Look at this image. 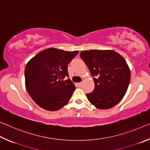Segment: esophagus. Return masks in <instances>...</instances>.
<instances>
[{
	"label": "esophagus",
	"mask_w": 150,
	"mask_h": 150,
	"mask_svg": "<svg viewBox=\"0 0 150 150\" xmlns=\"http://www.w3.org/2000/svg\"><path fill=\"white\" fill-rule=\"evenodd\" d=\"M82 85H83V83H77V85L79 86V87H81V86H82Z\"/></svg>",
	"instance_id": "34e87169"
}]
</instances>
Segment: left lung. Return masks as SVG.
I'll return each mask as SVG.
<instances>
[{
  "label": "left lung",
  "instance_id": "1",
  "mask_svg": "<svg viewBox=\"0 0 150 150\" xmlns=\"http://www.w3.org/2000/svg\"><path fill=\"white\" fill-rule=\"evenodd\" d=\"M80 56L94 77L95 88L87 94L88 101L100 110L117 105L130 81V70L124 58L114 50L81 51Z\"/></svg>",
  "mask_w": 150,
  "mask_h": 150
}]
</instances>
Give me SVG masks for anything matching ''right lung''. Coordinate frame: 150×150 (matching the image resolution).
Returning <instances> with one entry per match:
<instances>
[{"instance_id": "obj_1", "label": "right lung", "mask_w": 150, "mask_h": 150, "mask_svg": "<svg viewBox=\"0 0 150 150\" xmlns=\"http://www.w3.org/2000/svg\"><path fill=\"white\" fill-rule=\"evenodd\" d=\"M79 53L48 48L35 55L25 68V86L33 100L46 110H59L69 102L75 86L68 79L67 65Z\"/></svg>"}]
</instances>
